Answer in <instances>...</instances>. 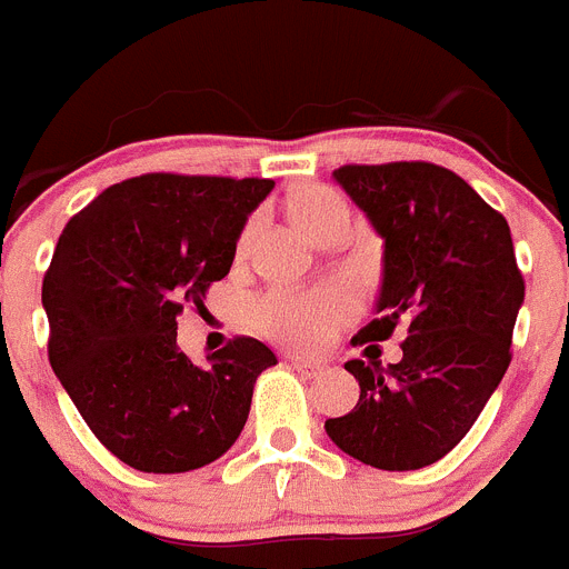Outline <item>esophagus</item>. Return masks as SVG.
Returning a JSON list of instances; mask_svg holds the SVG:
<instances>
[{
    "mask_svg": "<svg viewBox=\"0 0 569 569\" xmlns=\"http://www.w3.org/2000/svg\"><path fill=\"white\" fill-rule=\"evenodd\" d=\"M290 367H293L296 373L305 376V379H313V376H321V370H325V365H319V361H310V359H290Z\"/></svg>",
    "mask_w": 569,
    "mask_h": 569,
    "instance_id": "1",
    "label": "esophagus"
}]
</instances>
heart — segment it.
<instances>
[{"instance_id":"1","label":"heart","mask_w":569,"mask_h":569,"mask_svg":"<svg viewBox=\"0 0 569 569\" xmlns=\"http://www.w3.org/2000/svg\"><path fill=\"white\" fill-rule=\"evenodd\" d=\"M333 213H347V204L339 193L328 188H310L290 202V216L305 233ZM356 310L353 293L341 284H325L313 290H270L259 296L250 308L256 328L270 339L299 350H316L328 345L336 330L345 325Z\"/></svg>"}]
</instances>
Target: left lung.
<instances>
[{
  "label": "left lung",
  "instance_id": "8db88e82",
  "mask_svg": "<svg viewBox=\"0 0 569 569\" xmlns=\"http://www.w3.org/2000/svg\"><path fill=\"white\" fill-rule=\"evenodd\" d=\"M333 179L385 241L376 319L356 339H407L396 365L347 361L359 401L325 430L361 465L419 470L465 439L507 373L525 305L510 228L439 164H345Z\"/></svg>",
  "mask_w": 569,
  "mask_h": 569
}]
</instances>
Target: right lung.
Here are the masks:
<instances>
[{"instance_id":"obj_1","label":"right lung","mask_w":569,"mask_h":569,"mask_svg":"<svg viewBox=\"0 0 569 569\" xmlns=\"http://www.w3.org/2000/svg\"><path fill=\"white\" fill-rule=\"evenodd\" d=\"M273 179L148 173L99 193L64 224L42 281L50 367L99 441L142 472L224 456L276 353L230 341L196 365L176 316L230 273L248 216Z\"/></svg>"}]
</instances>
